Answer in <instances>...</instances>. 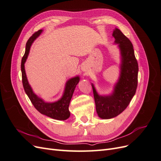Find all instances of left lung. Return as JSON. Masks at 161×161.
<instances>
[{"instance_id":"left-lung-1","label":"left lung","mask_w":161,"mask_h":161,"mask_svg":"<svg viewBox=\"0 0 161 161\" xmlns=\"http://www.w3.org/2000/svg\"><path fill=\"white\" fill-rule=\"evenodd\" d=\"M115 43H118L121 55V74L113 94L99 95L92 85L96 111L102 119L114 118L124 111L136 93L138 86V64L134 55L132 43L119 29L113 33Z\"/></svg>"}]
</instances>
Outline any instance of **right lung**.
<instances>
[{
	"instance_id": "obj_1",
	"label": "right lung",
	"mask_w": 161,
	"mask_h": 161,
	"mask_svg": "<svg viewBox=\"0 0 161 161\" xmlns=\"http://www.w3.org/2000/svg\"><path fill=\"white\" fill-rule=\"evenodd\" d=\"M42 32V30H40L34 33L29 39L26 43L25 52L22 58L21 65L23 86L24 90H25L26 94L27 95L29 98H30L32 104L40 113L46 115L47 117H50V118L54 119L65 120L70 117V114L69 109V104L73 92L75 91L76 85L79 83L80 78L79 76H76L68 80L66 85L64 95H63L62 97L59 101L54 102V103H46V102H44L42 99L39 98L36 95L34 94L27 79L24 64H25L32 43L40 35Z\"/></svg>"
}]
</instances>
